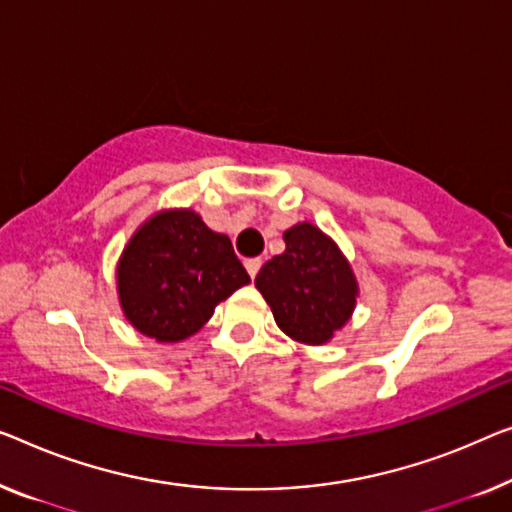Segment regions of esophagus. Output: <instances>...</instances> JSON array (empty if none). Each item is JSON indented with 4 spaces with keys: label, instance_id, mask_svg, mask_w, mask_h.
<instances>
[{
    "label": "esophagus",
    "instance_id": "1",
    "mask_svg": "<svg viewBox=\"0 0 512 512\" xmlns=\"http://www.w3.org/2000/svg\"><path fill=\"white\" fill-rule=\"evenodd\" d=\"M262 259H259V257H253V259H248V262H246V269H248V273H250V278H255L257 276V273H259V269H262Z\"/></svg>",
    "mask_w": 512,
    "mask_h": 512
}]
</instances>
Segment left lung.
Here are the masks:
<instances>
[{"label": "left lung", "instance_id": "8db88e82", "mask_svg": "<svg viewBox=\"0 0 512 512\" xmlns=\"http://www.w3.org/2000/svg\"><path fill=\"white\" fill-rule=\"evenodd\" d=\"M285 253L269 259L255 287L280 331L301 345H326L352 319L358 280L338 243L312 223L282 234Z\"/></svg>", "mask_w": 512, "mask_h": 512}]
</instances>
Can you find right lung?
<instances>
[{
	"label": "right lung",
	"instance_id": "obj_1",
	"mask_svg": "<svg viewBox=\"0 0 512 512\" xmlns=\"http://www.w3.org/2000/svg\"><path fill=\"white\" fill-rule=\"evenodd\" d=\"M128 324L156 342H181L209 322L220 301L248 285L227 234L193 209H160L137 227L117 262Z\"/></svg>",
	"mask_w": 512,
	"mask_h": 512
}]
</instances>
